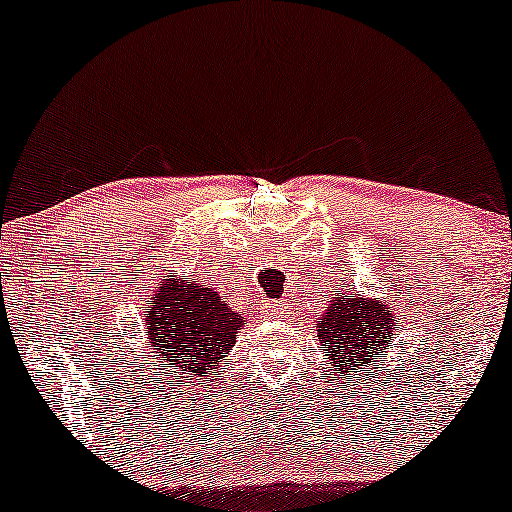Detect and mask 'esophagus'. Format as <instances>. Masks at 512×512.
I'll list each match as a JSON object with an SVG mask.
<instances>
[{
  "label": "esophagus",
  "instance_id": "obj_1",
  "mask_svg": "<svg viewBox=\"0 0 512 512\" xmlns=\"http://www.w3.org/2000/svg\"><path fill=\"white\" fill-rule=\"evenodd\" d=\"M263 315L283 320V317H288V305L280 300H266V305H263Z\"/></svg>",
  "mask_w": 512,
  "mask_h": 512
}]
</instances>
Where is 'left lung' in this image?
<instances>
[{
  "label": "left lung",
  "instance_id": "left-lung-1",
  "mask_svg": "<svg viewBox=\"0 0 512 512\" xmlns=\"http://www.w3.org/2000/svg\"><path fill=\"white\" fill-rule=\"evenodd\" d=\"M395 320L390 307L376 298L364 300L354 293L337 290L329 310L317 324V337L332 364L359 373V366L371 364V356L383 354L393 337ZM334 371V368H332Z\"/></svg>",
  "mask_w": 512,
  "mask_h": 512
}]
</instances>
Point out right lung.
<instances>
[{"label":"right lung","mask_w":512,"mask_h":512,"mask_svg":"<svg viewBox=\"0 0 512 512\" xmlns=\"http://www.w3.org/2000/svg\"><path fill=\"white\" fill-rule=\"evenodd\" d=\"M148 339L156 346L161 366L173 368L183 383L200 381L236 344L244 324L236 312L197 280L178 283L166 278L156 298L148 300Z\"/></svg>","instance_id":"1"}]
</instances>
